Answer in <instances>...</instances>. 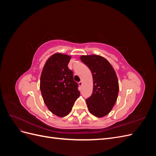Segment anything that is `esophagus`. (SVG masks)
Returning a JSON list of instances; mask_svg holds the SVG:
<instances>
[{"label": "esophagus", "mask_w": 156, "mask_h": 156, "mask_svg": "<svg viewBox=\"0 0 156 156\" xmlns=\"http://www.w3.org/2000/svg\"><path fill=\"white\" fill-rule=\"evenodd\" d=\"M79 86H80V87H81L82 85H83V82L82 81H80V82H79Z\"/></svg>", "instance_id": "1"}]
</instances>
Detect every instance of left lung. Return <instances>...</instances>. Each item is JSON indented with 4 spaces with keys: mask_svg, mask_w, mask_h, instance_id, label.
<instances>
[{
    "mask_svg": "<svg viewBox=\"0 0 156 156\" xmlns=\"http://www.w3.org/2000/svg\"><path fill=\"white\" fill-rule=\"evenodd\" d=\"M81 60L90 69L93 78L92 96L86 100L89 112L96 117L108 115L119 94V81L110 62L101 56L83 55Z\"/></svg>",
    "mask_w": 156,
    "mask_h": 156,
    "instance_id": "8db88e82",
    "label": "left lung"
}]
</instances>
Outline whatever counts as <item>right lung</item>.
Returning a JSON list of instances; mask_svg holds the SVG:
<instances>
[{
  "instance_id": "obj_1",
  "label": "right lung",
  "mask_w": 156,
  "mask_h": 156,
  "mask_svg": "<svg viewBox=\"0 0 156 156\" xmlns=\"http://www.w3.org/2000/svg\"><path fill=\"white\" fill-rule=\"evenodd\" d=\"M71 56L55 53L48 59L40 77V90L49 110L59 117L68 115L79 97L78 84L68 68Z\"/></svg>"
}]
</instances>
